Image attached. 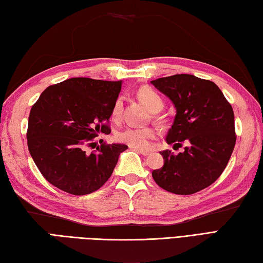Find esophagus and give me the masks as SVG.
Listing matches in <instances>:
<instances>
[{
    "label": "esophagus",
    "mask_w": 263,
    "mask_h": 263,
    "mask_svg": "<svg viewBox=\"0 0 263 263\" xmlns=\"http://www.w3.org/2000/svg\"><path fill=\"white\" fill-rule=\"evenodd\" d=\"M136 152L143 155V156H148L150 153H152V152H150V150H146V149H136Z\"/></svg>",
    "instance_id": "obj_1"
}]
</instances>
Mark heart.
<instances>
[{
	"label": "heart",
	"instance_id": "obj_1",
	"mask_svg": "<svg viewBox=\"0 0 263 263\" xmlns=\"http://www.w3.org/2000/svg\"><path fill=\"white\" fill-rule=\"evenodd\" d=\"M138 97L140 98L141 102L152 110H160L163 108V98L160 95L150 87H142L139 89ZM123 100L122 98H117L111 108V117L113 120H119L121 116ZM156 136V131L153 127H137V126H128L124 130L117 133V139L121 142H124L132 148L143 149L149 146L150 141L153 140Z\"/></svg>",
	"mask_w": 263,
	"mask_h": 263
}]
</instances>
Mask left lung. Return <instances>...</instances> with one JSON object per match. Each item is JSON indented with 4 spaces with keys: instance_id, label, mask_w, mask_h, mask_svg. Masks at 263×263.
Segmentation results:
<instances>
[{
    "instance_id": "8db88e82",
    "label": "left lung",
    "mask_w": 263,
    "mask_h": 263,
    "mask_svg": "<svg viewBox=\"0 0 263 263\" xmlns=\"http://www.w3.org/2000/svg\"><path fill=\"white\" fill-rule=\"evenodd\" d=\"M153 85L174 104L176 115L166 142L184 152H160L164 166L153 172L158 185L174 194L187 195L211 185L221 175L235 147L232 105L216 83L192 74L159 78Z\"/></svg>"
}]
</instances>
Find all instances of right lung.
I'll return each mask as SVG.
<instances>
[{"instance_id":"right-lung-1","label":"right lung","mask_w":263,"mask_h":263,"mask_svg":"<svg viewBox=\"0 0 263 263\" xmlns=\"http://www.w3.org/2000/svg\"><path fill=\"white\" fill-rule=\"evenodd\" d=\"M122 81L71 78L47 87L31 107L28 149L43 176L73 195L92 193L113 173L126 144L103 143L86 153L106 124L121 91Z\"/></svg>"}]
</instances>
